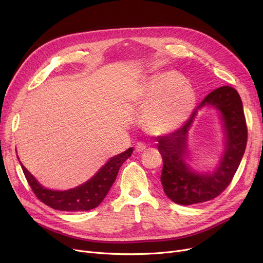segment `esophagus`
<instances>
[{
	"mask_svg": "<svg viewBox=\"0 0 263 263\" xmlns=\"http://www.w3.org/2000/svg\"><path fill=\"white\" fill-rule=\"evenodd\" d=\"M145 149H146V145L143 144V143H137L135 145V151H136V153L141 154V153H143V151H145Z\"/></svg>",
	"mask_w": 263,
	"mask_h": 263,
	"instance_id": "obj_1",
	"label": "esophagus"
}]
</instances>
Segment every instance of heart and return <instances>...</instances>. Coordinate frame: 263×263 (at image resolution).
Instances as JSON below:
<instances>
[{
	"label": "heart",
	"mask_w": 263,
	"mask_h": 263,
	"mask_svg": "<svg viewBox=\"0 0 263 263\" xmlns=\"http://www.w3.org/2000/svg\"><path fill=\"white\" fill-rule=\"evenodd\" d=\"M196 105V93L189 82L174 70L148 78L142 93L144 129L153 135L171 133L189 119Z\"/></svg>",
	"instance_id": "heart-1"
}]
</instances>
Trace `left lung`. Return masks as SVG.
<instances>
[{
	"instance_id": "obj_1",
	"label": "left lung",
	"mask_w": 263,
	"mask_h": 263,
	"mask_svg": "<svg viewBox=\"0 0 263 263\" xmlns=\"http://www.w3.org/2000/svg\"><path fill=\"white\" fill-rule=\"evenodd\" d=\"M210 104L222 113L226 136L225 153L218 168L212 174L199 175L189 168L186 136L197 109L175 132L158 139V149L163 159L161 182L167 197L179 204H194L217 197L231 183L247 143V126L242 100L238 91L222 86L211 91L199 107Z\"/></svg>"
}]
</instances>
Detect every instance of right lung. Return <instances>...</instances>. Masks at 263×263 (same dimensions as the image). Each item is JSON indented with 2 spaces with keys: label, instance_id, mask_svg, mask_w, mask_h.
I'll list each match as a JSON object with an SVG mask.
<instances>
[{
  "label": "right lung",
  "instance_id": "right-lung-1",
  "mask_svg": "<svg viewBox=\"0 0 263 263\" xmlns=\"http://www.w3.org/2000/svg\"><path fill=\"white\" fill-rule=\"evenodd\" d=\"M132 153L133 148H129L120 155L109 159L90 180L68 191H52L41 186L22 163L20 164L27 182L40 201L60 211H88L98 206L104 199L115 181L122 163L131 157Z\"/></svg>",
  "mask_w": 263,
  "mask_h": 263
}]
</instances>
